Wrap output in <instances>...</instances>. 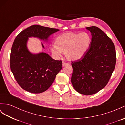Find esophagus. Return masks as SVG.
Masks as SVG:
<instances>
[{"label": "esophagus", "instance_id": "1", "mask_svg": "<svg viewBox=\"0 0 125 125\" xmlns=\"http://www.w3.org/2000/svg\"><path fill=\"white\" fill-rule=\"evenodd\" d=\"M69 64L68 63H65V62H63V64H62V66L63 67H64L65 66H67V65H69Z\"/></svg>", "mask_w": 125, "mask_h": 125}]
</instances>
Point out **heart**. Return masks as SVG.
<instances>
[{"label": "heart", "mask_w": 125, "mask_h": 125, "mask_svg": "<svg viewBox=\"0 0 125 125\" xmlns=\"http://www.w3.org/2000/svg\"><path fill=\"white\" fill-rule=\"evenodd\" d=\"M91 38L88 33H66L57 36L54 42L55 47L51 52L56 57L65 53L66 58L70 61L81 59L90 47Z\"/></svg>", "instance_id": "heart-1"}]
</instances>
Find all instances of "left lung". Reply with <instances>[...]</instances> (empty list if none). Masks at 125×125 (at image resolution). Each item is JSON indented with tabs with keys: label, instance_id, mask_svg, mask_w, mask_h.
I'll list each match as a JSON object with an SVG mask.
<instances>
[{
	"label": "left lung",
	"instance_id": "8db88e82",
	"mask_svg": "<svg viewBox=\"0 0 125 125\" xmlns=\"http://www.w3.org/2000/svg\"><path fill=\"white\" fill-rule=\"evenodd\" d=\"M91 33L90 47L85 55L72 62L71 82L79 93L92 95L107 85L115 68L116 54L111 40L96 26L86 27Z\"/></svg>",
	"mask_w": 125,
	"mask_h": 125
}]
</instances>
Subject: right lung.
<instances>
[{
    "label": "right lung",
    "instance_id": "obj_1",
    "mask_svg": "<svg viewBox=\"0 0 125 125\" xmlns=\"http://www.w3.org/2000/svg\"><path fill=\"white\" fill-rule=\"evenodd\" d=\"M59 31L34 25L21 31L16 37L11 50L10 69L16 80L24 90L33 94L45 91L62 68V61L54 60L45 53L30 52L27 46L28 38L37 37L47 41L51 35Z\"/></svg>",
    "mask_w": 125,
    "mask_h": 125
}]
</instances>
